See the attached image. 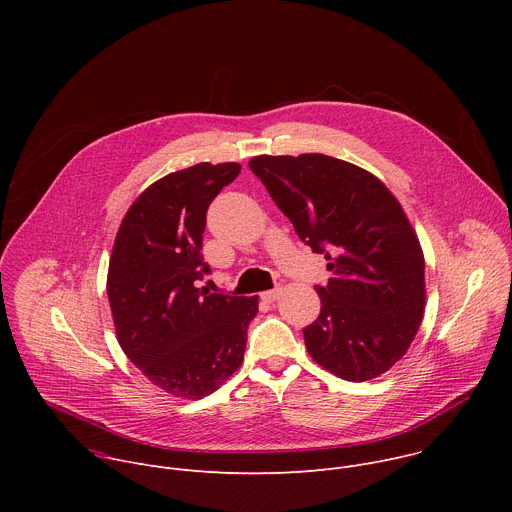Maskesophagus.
<instances>
[{"label":"esophagus","mask_w":512,"mask_h":512,"mask_svg":"<svg viewBox=\"0 0 512 512\" xmlns=\"http://www.w3.org/2000/svg\"><path fill=\"white\" fill-rule=\"evenodd\" d=\"M281 296V287H275V289H269V291H263L261 294V300H265V302H275L277 298Z\"/></svg>","instance_id":"34e87169"}]
</instances>
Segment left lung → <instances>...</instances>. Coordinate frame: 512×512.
<instances>
[{"mask_svg": "<svg viewBox=\"0 0 512 512\" xmlns=\"http://www.w3.org/2000/svg\"><path fill=\"white\" fill-rule=\"evenodd\" d=\"M249 168L332 277L304 328L310 356L344 381H371L409 350L425 310L419 239L371 172L324 156H257Z\"/></svg>", "mask_w": 512, "mask_h": 512, "instance_id": "left-lung-1", "label": "left lung"}]
</instances>
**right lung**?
<instances>
[{
    "instance_id": "right-lung-1",
    "label": "right lung",
    "mask_w": 512,
    "mask_h": 512,
    "mask_svg": "<svg viewBox=\"0 0 512 512\" xmlns=\"http://www.w3.org/2000/svg\"><path fill=\"white\" fill-rule=\"evenodd\" d=\"M241 164L200 162L145 188L123 216L107 273L115 334L152 385L202 399L243 362L259 298L210 294L198 281L206 210Z\"/></svg>"
}]
</instances>
